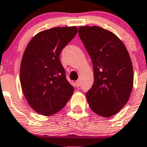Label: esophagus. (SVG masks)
I'll list each match as a JSON object with an SVG mask.
<instances>
[{
	"mask_svg": "<svg viewBox=\"0 0 147 147\" xmlns=\"http://www.w3.org/2000/svg\"><path fill=\"white\" fill-rule=\"evenodd\" d=\"M80 85H81V82H80L79 80H78V81L76 82V87H79V86H80Z\"/></svg>",
	"mask_w": 147,
	"mask_h": 147,
	"instance_id": "esophagus-1",
	"label": "esophagus"
}]
</instances>
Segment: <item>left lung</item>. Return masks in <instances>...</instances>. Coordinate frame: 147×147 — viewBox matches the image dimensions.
Segmentation results:
<instances>
[{"label":"left lung","instance_id":"left-lung-1","mask_svg":"<svg viewBox=\"0 0 147 147\" xmlns=\"http://www.w3.org/2000/svg\"><path fill=\"white\" fill-rule=\"evenodd\" d=\"M79 35L93 66V84L86 93L89 105L96 115L111 117L128 102L133 86L129 52L116 35L101 27L80 26Z\"/></svg>","mask_w":147,"mask_h":147}]
</instances>
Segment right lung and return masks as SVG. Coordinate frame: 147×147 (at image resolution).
<instances>
[{
  "instance_id": "obj_1",
  "label": "right lung",
  "mask_w": 147,
  "mask_h": 147,
  "mask_svg": "<svg viewBox=\"0 0 147 147\" xmlns=\"http://www.w3.org/2000/svg\"><path fill=\"white\" fill-rule=\"evenodd\" d=\"M77 32L76 26L47 29L36 35L25 50L20 67L22 90L30 107L40 115L58 112L73 93L59 56Z\"/></svg>"
}]
</instances>
